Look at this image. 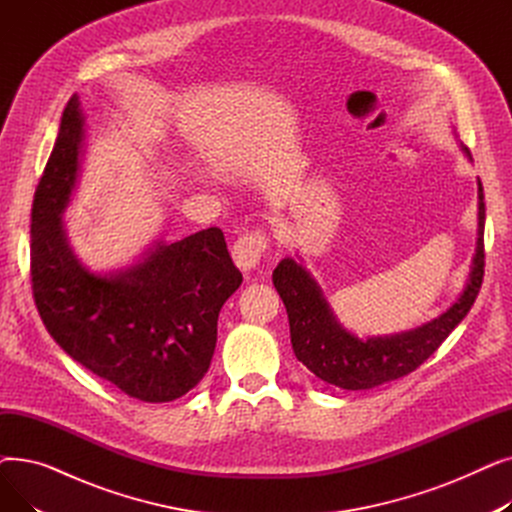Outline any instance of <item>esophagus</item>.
I'll return each mask as SVG.
<instances>
[{
	"mask_svg": "<svg viewBox=\"0 0 512 512\" xmlns=\"http://www.w3.org/2000/svg\"><path fill=\"white\" fill-rule=\"evenodd\" d=\"M267 249V238L261 232L242 234L232 247V259L238 265L240 272H253Z\"/></svg>",
	"mask_w": 512,
	"mask_h": 512,
	"instance_id": "34e87169",
	"label": "esophagus"
}]
</instances>
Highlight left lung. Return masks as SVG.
<instances>
[{
	"mask_svg": "<svg viewBox=\"0 0 512 512\" xmlns=\"http://www.w3.org/2000/svg\"><path fill=\"white\" fill-rule=\"evenodd\" d=\"M461 151L473 161L463 143ZM477 199V242L463 292L438 317L405 332L361 338L346 330L326 301L324 290L303 265V259L299 255L297 259L284 257L276 265L272 280L288 313L290 342L297 359L328 384L344 390H369L415 371L429 355H434L448 334L465 319L481 288L483 257H486L483 255L486 203H483L479 178Z\"/></svg>",
	"mask_w": 512,
	"mask_h": 512,
	"instance_id": "left-lung-1",
	"label": "left lung"
}]
</instances>
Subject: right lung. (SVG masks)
Returning <instances> with one entry per match:
<instances>
[{
  "label": "right lung",
  "instance_id": "1",
  "mask_svg": "<svg viewBox=\"0 0 512 512\" xmlns=\"http://www.w3.org/2000/svg\"><path fill=\"white\" fill-rule=\"evenodd\" d=\"M85 155V114L74 93L31 211L35 305L76 363L130 398L170 402L209 369L218 315L242 282L224 232L153 240L132 263L95 272L70 247L64 213Z\"/></svg>",
  "mask_w": 512,
  "mask_h": 512
}]
</instances>
